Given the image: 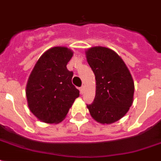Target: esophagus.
I'll return each instance as SVG.
<instances>
[{
    "instance_id": "34e87169",
    "label": "esophagus",
    "mask_w": 161,
    "mask_h": 161,
    "mask_svg": "<svg viewBox=\"0 0 161 161\" xmlns=\"http://www.w3.org/2000/svg\"><path fill=\"white\" fill-rule=\"evenodd\" d=\"M79 90H80L81 94H83V92H84V87H81V88H79Z\"/></svg>"
}]
</instances>
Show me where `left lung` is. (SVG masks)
<instances>
[{
	"instance_id": "left-lung-1",
	"label": "left lung",
	"mask_w": 161,
	"mask_h": 161,
	"mask_svg": "<svg viewBox=\"0 0 161 161\" xmlns=\"http://www.w3.org/2000/svg\"><path fill=\"white\" fill-rule=\"evenodd\" d=\"M86 58L96 79L95 98L87 108L97 122H116L133 103L135 84L130 70L122 58L107 47H91L86 51Z\"/></svg>"
}]
</instances>
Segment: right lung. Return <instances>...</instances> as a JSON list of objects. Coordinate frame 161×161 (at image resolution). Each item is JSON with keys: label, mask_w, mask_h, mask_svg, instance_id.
Returning <instances> with one entry per match:
<instances>
[{"label": "right lung", "mask_w": 161, "mask_h": 161, "mask_svg": "<svg viewBox=\"0 0 161 161\" xmlns=\"http://www.w3.org/2000/svg\"><path fill=\"white\" fill-rule=\"evenodd\" d=\"M73 55L65 47H54L40 57L26 88L29 109L39 120L58 124L64 119L79 90L72 83L67 64Z\"/></svg>", "instance_id": "1"}]
</instances>
